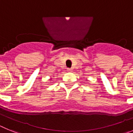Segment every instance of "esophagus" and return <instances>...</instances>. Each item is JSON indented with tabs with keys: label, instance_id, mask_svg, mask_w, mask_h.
Returning a JSON list of instances; mask_svg holds the SVG:
<instances>
[{
	"label": "esophagus",
	"instance_id": "1",
	"mask_svg": "<svg viewBox=\"0 0 133 133\" xmlns=\"http://www.w3.org/2000/svg\"><path fill=\"white\" fill-rule=\"evenodd\" d=\"M67 71H68V72H72V69H70V68H68V69H67Z\"/></svg>",
	"mask_w": 133,
	"mask_h": 133
}]
</instances>
